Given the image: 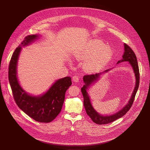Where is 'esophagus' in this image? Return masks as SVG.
Wrapping results in <instances>:
<instances>
[{"label":"esophagus","mask_w":150,"mask_h":150,"mask_svg":"<svg viewBox=\"0 0 150 150\" xmlns=\"http://www.w3.org/2000/svg\"><path fill=\"white\" fill-rule=\"evenodd\" d=\"M72 80H73V81L76 83L79 81V78H78L77 76H74L72 77Z\"/></svg>","instance_id":"obj_1"}]
</instances>
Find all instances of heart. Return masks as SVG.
<instances>
[{"instance_id":"1","label":"heart","mask_w":150,"mask_h":150,"mask_svg":"<svg viewBox=\"0 0 150 150\" xmlns=\"http://www.w3.org/2000/svg\"><path fill=\"white\" fill-rule=\"evenodd\" d=\"M114 51L111 47L98 39H92L80 49L76 51L74 57L78 61L86 60L83 65L88 72H94L105 66L111 60Z\"/></svg>"}]
</instances>
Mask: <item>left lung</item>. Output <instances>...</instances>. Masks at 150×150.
Here are the masks:
<instances>
[{
    "label": "left lung",
    "mask_w": 150,
    "mask_h": 150,
    "mask_svg": "<svg viewBox=\"0 0 150 150\" xmlns=\"http://www.w3.org/2000/svg\"><path fill=\"white\" fill-rule=\"evenodd\" d=\"M122 62H128V63L131 66L136 78L135 86L127 104L123 106L120 110H119V111L113 114L105 115L98 113L93 107L91 101L90 96L88 93V91L92 87V86L95 84L96 82H97L101 78L102 75H103L106 73L108 72L109 70H111V69L106 70L103 71V72H100L96 74L85 75L83 76V82L84 84L83 87L81 88V92L84 98V106L86 113L91 117L92 120L97 124H108L115 121V120L119 119V118L122 117L129 111L133 103L136 94L139 86V70L137 58L134 52L126 44H124V53L122 56V59L118 61L117 64H118L119 63Z\"/></svg>",
    "instance_id": "8db88e82"
}]
</instances>
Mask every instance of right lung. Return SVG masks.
Returning <instances> with one entry per match:
<instances>
[{
  "mask_svg": "<svg viewBox=\"0 0 150 150\" xmlns=\"http://www.w3.org/2000/svg\"><path fill=\"white\" fill-rule=\"evenodd\" d=\"M40 35H29L25 38L14 50L9 65L8 79L14 100L18 107L35 120L49 123L59 114L64 103L66 91L72 85L71 78L66 76L55 81L45 92L38 96L30 94L21 86L18 78V62L22 47H26Z\"/></svg>",
  "mask_w": 150,
  "mask_h": 150,
  "instance_id": "add662e5",
  "label": "right lung"
}]
</instances>
